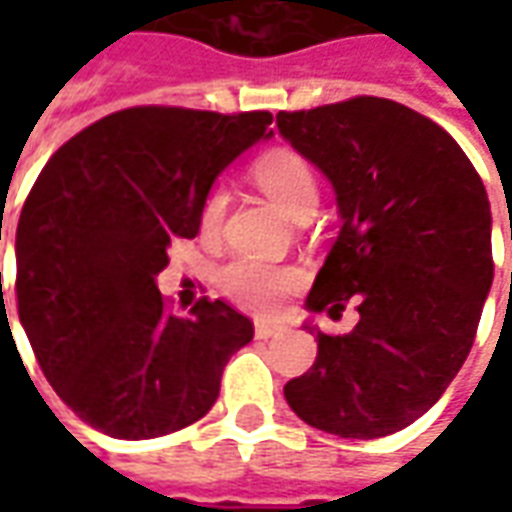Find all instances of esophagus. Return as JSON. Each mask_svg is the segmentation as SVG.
I'll return each instance as SVG.
<instances>
[{"label":"esophagus","instance_id":"34e87169","mask_svg":"<svg viewBox=\"0 0 512 512\" xmlns=\"http://www.w3.org/2000/svg\"><path fill=\"white\" fill-rule=\"evenodd\" d=\"M279 332H282V326H279V323L255 321V337H257V340H268V337H277Z\"/></svg>","mask_w":512,"mask_h":512}]
</instances>
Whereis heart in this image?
<instances>
[{"instance_id": "heart-1", "label": "heart", "mask_w": 512, "mask_h": 512, "mask_svg": "<svg viewBox=\"0 0 512 512\" xmlns=\"http://www.w3.org/2000/svg\"><path fill=\"white\" fill-rule=\"evenodd\" d=\"M255 180L271 200L277 202L290 219H296L304 211L318 205V183L312 167L293 150H274L257 158ZM224 211H227V191L224 186H213L205 194L200 205L202 233H216L222 227ZM301 274L293 266H277L257 257H235L233 263L219 271L222 290L246 310L274 312L288 296L290 290L299 288Z\"/></svg>"}]
</instances>
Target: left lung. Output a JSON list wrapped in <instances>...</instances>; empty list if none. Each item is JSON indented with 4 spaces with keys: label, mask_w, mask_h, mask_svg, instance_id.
<instances>
[{
    "label": "left lung",
    "mask_w": 512,
    "mask_h": 512,
    "mask_svg": "<svg viewBox=\"0 0 512 512\" xmlns=\"http://www.w3.org/2000/svg\"><path fill=\"white\" fill-rule=\"evenodd\" d=\"M279 134L321 169L343 219L307 310L359 323L323 334L315 365L285 384L307 425L381 439L428 411L472 351L491 282V205L458 142L414 109L359 95L279 112Z\"/></svg>",
    "instance_id": "1"
}]
</instances>
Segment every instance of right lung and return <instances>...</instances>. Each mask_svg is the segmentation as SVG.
I'll return each mask as SVG.
<instances>
[{
	"label": "right lung",
	"instance_id": "right-lung-1",
	"mask_svg": "<svg viewBox=\"0 0 512 512\" xmlns=\"http://www.w3.org/2000/svg\"><path fill=\"white\" fill-rule=\"evenodd\" d=\"M268 112L134 106L49 158L16 230L18 321L73 414L112 439H156L205 417L230 356L255 337L224 301L167 310L156 277L175 238L200 233L219 172Z\"/></svg>",
	"mask_w": 512,
	"mask_h": 512
}]
</instances>
